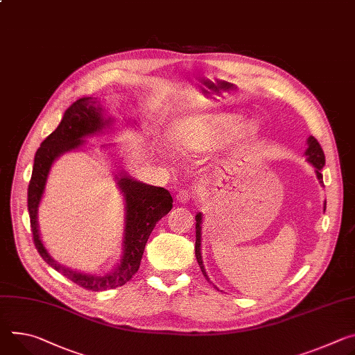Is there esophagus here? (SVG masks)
<instances>
[{"label": "esophagus", "instance_id": "1", "mask_svg": "<svg viewBox=\"0 0 355 355\" xmlns=\"http://www.w3.org/2000/svg\"><path fill=\"white\" fill-rule=\"evenodd\" d=\"M175 198H177L178 202L185 204V202H188L192 198V191L188 189V188H182V189L178 191V194H177Z\"/></svg>", "mask_w": 355, "mask_h": 355}]
</instances>
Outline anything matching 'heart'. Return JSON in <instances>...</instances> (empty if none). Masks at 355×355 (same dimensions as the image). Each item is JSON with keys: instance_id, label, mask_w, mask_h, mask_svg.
Here are the masks:
<instances>
[{"instance_id": "obj_1", "label": "heart", "mask_w": 355, "mask_h": 355, "mask_svg": "<svg viewBox=\"0 0 355 355\" xmlns=\"http://www.w3.org/2000/svg\"><path fill=\"white\" fill-rule=\"evenodd\" d=\"M234 123L232 114H205L189 120L180 132V141L191 150H205L228 130ZM254 130L252 121L241 125V135H250Z\"/></svg>"}]
</instances>
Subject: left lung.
Here are the masks:
<instances>
[{
  "label": "left lung",
  "mask_w": 355,
  "mask_h": 355,
  "mask_svg": "<svg viewBox=\"0 0 355 355\" xmlns=\"http://www.w3.org/2000/svg\"><path fill=\"white\" fill-rule=\"evenodd\" d=\"M304 154L307 155L309 163L314 166L320 184L324 185L321 170H323V167L326 164V157H324V151H323V148H321L320 143L313 136H310L307 139V150H306ZM324 211H326V202H324ZM196 220H197V225H196V256H197V262L201 268L202 275L209 282V277L207 276V272H205V268H204V263H202V256H201V223H202V214L201 212H198L196 215Z\"/></svg>",
  "instance_id": "obj_1"
}]
</instances>
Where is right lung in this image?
<instances>
[{
    "mask_svg": "<svg viewBox=\"0 0 355 355\" xmlns=\"http://www.w3.org/2000/svg\"><path fill=\"white\" fill-rule=\"evenodd\" d=\"M94 103L96 102L90 98L76 101L63 114L56 130L41 143L34 158V168H32L28 185V212L34 243L42 259L56 272L67 276L80 287L93 290V292H102V290L123 286L137 273L148 236L155 223L171 211L173 198L164 188L143 184L120 173V177L116 178L125 201V225L123 256L114 272L105 276H93L75 272L52 259L40 238L37 222L38 205L53 161L62 154L79 148L85 143V140H82L83 137L101 133L103 128L110 125L112 119H103L102 109L94 107Z\"/></svg>",
    "mask_w": 355,
    "mask_h": 355,
    "instance_id": "add662e5",
    "label": "right lung"
}]
</instances>
